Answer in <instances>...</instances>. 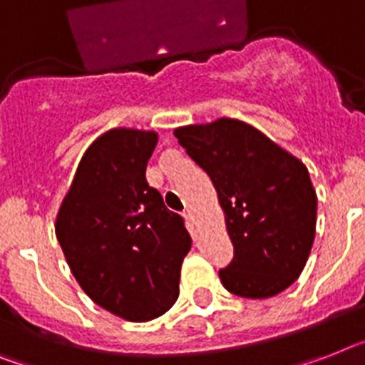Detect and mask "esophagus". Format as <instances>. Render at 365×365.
Masks as SVG:
<instances>
[{
	"label": "esophagus",
	"mask_w": 365,
	"mask_h": 365,
	"mask_svg": "<svg viewBox=\"0 0 365 365\" xmlns=\"http://www.w3.org/2000/svg\"><path fill=\"white\" fill-rule=\"evenodd\" d=\"M185 218L188 222V225H194L195 224V212L192 209H186L185 210Z\"/></svg>",
	"instance_id": "34e87169"
}]
</instances>
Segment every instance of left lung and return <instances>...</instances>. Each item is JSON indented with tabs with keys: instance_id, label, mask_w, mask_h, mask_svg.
<instances>
[{
	"instance_id": "1",
	"label": "left lung",
	"mask_w": 365,
	"mask_h": 365,
	"mask_svg": "<svg viewBox=\"0 0 365 365\" xmlns=\"http://www.w3.org/2000/svg\"><path fill=\"white\" fill-rule=\"evenodd\" d=\"M207 171L235 248L220 270L224 287L244 298H270L306 267L317 224L308 168L248 123L220 117L173 130Z\"/></svg>"
}]
</instances>
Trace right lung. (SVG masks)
I'll use <instances>...</instances> for the list:
<instances>
[{"instance_id": "1", "label": "right lung", "mask_w": 365, "mask_h": 365, "mask_svg": "<svg viewBox=\"0 0 365 365\" xmlns=\"http://www.w3.org/2000/svg\"><path fill=\"white\" fill-rule=\"evenodd\" d=\"M155 130L111 128L81 156L56 216V235L83 293L117 317L145 323L179 297L192 239L145 170Z\"/></svg>"}]
</instances>
